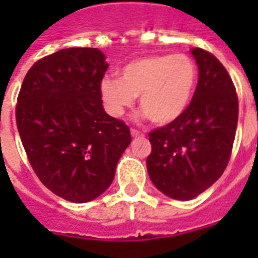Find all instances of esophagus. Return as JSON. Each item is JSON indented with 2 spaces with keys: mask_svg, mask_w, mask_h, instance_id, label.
Wrapping results in <instances>:
<instances>
[{
  "mask_svg": "<svg viewBox=\"0 0 258 258\" xmlns=\"http://www.w3.org/2000/svg\"><path fill=\"white\" fill-rule=\"evenodd\" d=\"M131 135H133L134 138H137V137L140 138V137H144L145 134H144V133H141V131H138V130L133 128V130H131Z\"/></svg>",
  "mask_w": 258,
  "mask_h": 258,
  "instance_id": "1",
  "label": "esophagus"
}]
</instances>
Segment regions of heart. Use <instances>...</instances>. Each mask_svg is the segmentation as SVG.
Segmentation results:
<instances>
[{
	"mask_svg": "<svg viewBox=\"0 0 258 258\" xmlns=\"http://www.w3.org/2000/svg\"><path fill=\"white\" fill-rule=\"evenodd\" d=\"M196 85L194 60L184 53L146 55L133 59L120 70V79L107 76L101 81V95L106 110L114 117L134 105L155 124L177 120L189 105Z\"/></svg>",
	"mask_w": 258,
	"mask_h": 258,
	"instance_id": "heart-1",
	"label": "heart"
}]
</instances>
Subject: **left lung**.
Segmentation results:
<instances>
[{
  "instance_id": "1",
  "label": "left lung",
  "mask_w": 258,
  "mask_h": 258,
  "mask_svg": "<svg viewBox=\"0 0 258 258\" xmlns=\"http://www.w3.org/2000/svg\"><path fill=\"white\" fill-rule=\"evenodd\" d=\"M199 81L177 120L149 133L146 167L157 189L189 200L216 182L227 168L238 125V95L227 69L202 48L192 49Z\"/></svg>"
}]
</instances>
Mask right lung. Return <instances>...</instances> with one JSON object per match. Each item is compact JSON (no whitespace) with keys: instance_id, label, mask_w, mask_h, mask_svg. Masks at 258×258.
<instances>
[{"instance_id":"add662e5","label":"right lung","mask_w":258,"mask_h":258,"mask_svg":"<svg viewBox=\"0 0 258 258\" xmlns=\"http://www.w3.org/2000/svg\"><path fill=\"white\" fill-rule=\"evenodd\" d=\"M107 66L98 48L60 49L31 66L18 95L16 124L31 167L73 203L109 188L131 142L128 125L102 106Z\"/></svg>"}]
</instances>
